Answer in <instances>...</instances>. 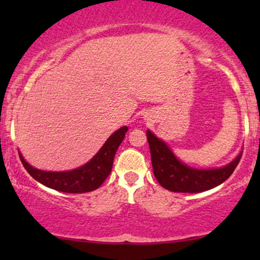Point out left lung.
<instances>
[{"label":"left lung","instance_id":"obj_1","mask_svg":"<svg viewBox=\"0 0 260 260\" xmlns=\"http://www.w3.org/2000/svg\"><path fill=\"white\" fill-rule=\"evenodd\" d=\"M147 139L155 177L161 186L171 192L198 193L219 186L232 175L242 157V154H240L232 162L221 169L196 170L177 160L168 145L157 139L150 131H147Z\"/></svg>","mask_w":260,"mask_h":260}]
</instances>
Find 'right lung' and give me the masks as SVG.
Listing matches in <instances>:
<instances>
[{
  "instance_id": "add662e5",
  "label": "right lung",
  "mask_w": 260,
  "mask_h": 260,
  "mask_svg": "<svg viewBox=\"0 0 260 260\" xmlns=\"http://www.w3.org/2000/svg\"><path fill=\"white\" fill-rule=\"evenodd\" d=\"M128 128L124 126L116 131L115 133L106 140L105 144L100 149L99 153L82 168L66 172H47L31 168L20 156L24 169L34 180H37L44 186L52 188L64 193H85L98 189L107 176L111 174L113 157L116 151L124 138Z\"/></svg>"
}]
</instances>
